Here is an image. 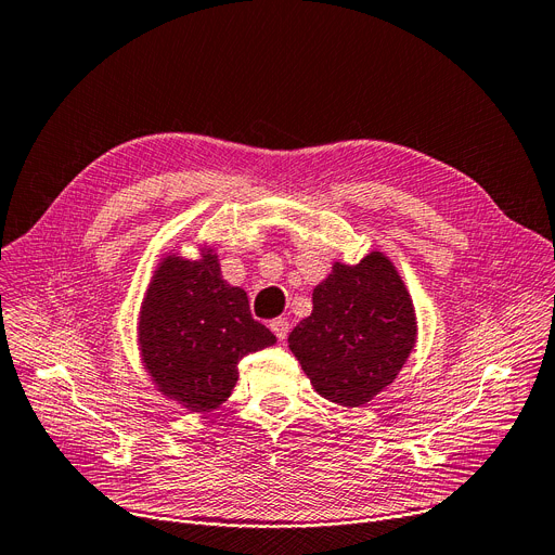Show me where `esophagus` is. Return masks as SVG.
<instances>
[{
	"mask_svg": "<svg viewBox=\"0 0 555 555\" xmlns=\"http://www.w3.org/2000/svg\"><path fill=\"white\" fill-rule=\"evenodd\" d=\"M271 330H273V334H275L280 340H284L286 334H288V321H286V319H273V321H271Z\"/></svg>",
	"mask_w": 555,
	"mask_h": 555,
	"instance_id": "obj_1",
	"label": "esophagus"
}]
</instances>
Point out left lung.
<instances>
[{"instance_id": "obj_1", "label": "left lung", "mask_w": 555, "mask_h": 555, "mask_svg": "<svg viewBox=\"0 0 555 555\" xmlns=\"http://www.w3.org/2000/svg\"><path fill=\"white\" fill-rule=\"evenodd\" d=\"M311 305L286 340L313 390L340 406L373 402L398 379L417 340L400 271L382 250L359 263L334 261L313 286Z\"/></svg>"}]
</instances>
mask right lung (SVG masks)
Wrapping results in <instances>:
<instances>
[{
    "instance_id": "1",
    "label": "right lung",
    "mask_w": 555,
    "mask_h": 555,
    "mask_svg": "<svg viewBox=\"0 0 555 555\" xmlns=\"http://www.w3.org/2000/svg\"><path fill=\"white\" fill-rule=\"evenodd\" d=\"M273 332L257 323L248 296L221 275L215 246L198 257L163 253L138 313V350L153 388L190 413L219 409L240 379L236 363L273 346Z\"/></svg>"
}]
</instances>
